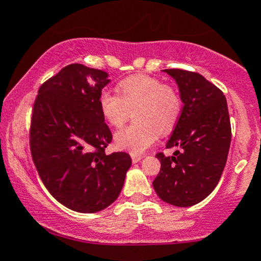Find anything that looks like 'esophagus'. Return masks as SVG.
I'll return each instance as SVG.
<instances>
[{"label": "esophagus", "mask_w": 261, "mask_h": 261, "mask_svg": "<svg viewBox=\"0 0 261 261\" xmlns=\"http://www.w3.org/2000/svg\"><path fill=\"white\" fill-rule=\"evenodd\" d=\"M142 158H143V155H141V154H133V155H131V160H133L134 163H137V162H140L141 160H142Z\"/></svg>", "instance_id": "esophagus-1"}]
</instances>
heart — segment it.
Returning a JSON list of instances; mask_svg holds the SVG:
<instances>
[{"label": "heart", "mask_w": 261, "mask_h": 261, "mask_svg": "<svg viewBox=\"0 0 261 261\" xmlns=\"http://www.w3.org/2000/svg\"><path fill=\"white\" fill-rule=\"evenodd\" d=\"M120 95L104 89L99 106L110 125L120 127L134 110L135 120L115 134L119 148L139 154L151 147L160 133L166 135L174 128L181 115V95L174 86L147 74H135L118 86Z\"/></svg>", "instance_id": "heart-1"}]
</instances>
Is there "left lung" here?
I'll return each mask as SVG.
<instances>
[{"label":"left lung","instance_id":"obj_1","mask_svg":"<svg viewBox=\"0 0 261 261\" xmlns=\"http://www.w3.org/2000/svg\"><path fill=\"white\" fill-rule=\"evenodd\" d=\"M164 71L178 83L184 106L166 146L179 149L172 157L155 154L161 170L152 184L163 201L188 207L207 197L222 175L232 136L228 107L222 91L200 73Z\"/></svg>","mask_w":261,"mask_h":261}]
</instances>
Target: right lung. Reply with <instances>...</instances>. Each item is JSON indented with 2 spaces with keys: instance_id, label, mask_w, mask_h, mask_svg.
I'll return each instance as SVG.
<instances>
[{
  "instance_id": "obj_1",
  "label": "right lung",
  "mask_w": 261,
  "mask_h": 261,
  "mask_svg": "<svg viewBox=\"0 0 261 261\" xmlns=\"http://www.w3.org/2000/svg\"><path fill=\"white\" fill-rule=\"evenodd\" d=\"M107 77L65 66L40 86L32 110L29 145L39 176L60 203L83 214L112 205L131 167L126 152L106 154L113 140L99 106Z\"/></svg>"
}]
</instances>
